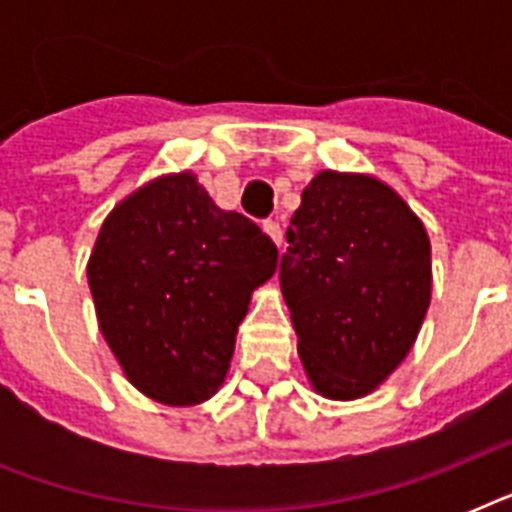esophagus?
<instances>
[{"label": "esophagus", "instance_id": "esophagus-1", "mask_svg": "<svg viewBox=\"0 0 512 512\" xmlns=\"http://www.w3.org/2000/svg\"><path fill=\"white\" fill-rule=\"evenodd\" d=\"M263 228H265V233H268V236L273 239V244H276V247H281V241H284V231H281V225L276 223V220H268V223H263Z\"/></svg>", "mask_w": 512, "mask_h": 512}]
</instances>
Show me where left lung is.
<instances>
[{"label": "left lung", "mask_w": 512, "mask_h": 512, "mask_svg": "<svg viewBox=\"0 0 512 512\" xmlns=\"http://www.w3.org/2000/svg\"><path fill=\"white\" fill-rule=\"evenodd\" d=\"M281 292L316 393H372L417 340L430 305L425 225L393 188L324 170L287 228Z\"/></svg>", "instance_id": "8db88e82"}]
</instances>
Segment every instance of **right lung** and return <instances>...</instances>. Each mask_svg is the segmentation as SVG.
Here are the masks:
<instances>
[{
  "label": "right lung",
  "instance_id": "right-lung-1",
  "mask_svg": "<svg viewBox=\"0 0 512 512\" xmlns=\"http://www.w3.org/2000/svg\"><path fill=\"white\" fill-rule=\"evenodd\" d=\"M276 263L271 236L180 172L116 204L87 279L100 332L132 385L162 404L191 406L225 380L249 297Z\"/></svg>",
  "mask_w": 512,
  "mask_h": 512
}]
</instances>
